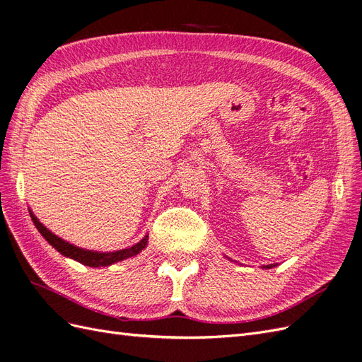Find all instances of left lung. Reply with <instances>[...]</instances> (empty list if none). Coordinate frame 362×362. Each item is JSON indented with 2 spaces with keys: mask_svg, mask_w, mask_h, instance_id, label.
Listing matches in <instances>:
<instances>
[{
  "mask_svg": "<svg viewBox=\"0 0 362 362\" xmlns=\"http://www.w3.org/2000/svg\"><path fill=\"white\" fill-rule=\"evenodd\" d=\"M276 266V263L275 264H267V266H263V267H266V269H271V267H275Z\"/></svg>",
  "mask_w": 362,
  "mask_h": 362,
  "instance_id": "obj_1",
  "label": "left lung"
}]
</instances>
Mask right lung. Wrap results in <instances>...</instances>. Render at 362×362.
Segmentation results:
<instances>
[{
	"label": "right lung",
	"mask_w": 362,
	"mask_h": 362,
	"mask_svg": "<svg viewBox=\"0 0 362 362\" xmlns=\"http://www.w3.org/2000/svg\"><path fill=\"white\" fill-rule=\"evenodd\" d=\"M30 216L33 219L34 226L39 230L40 235L48 240V243H51L52 247L63 254L64 257H71L79 263H83L86 266L90 267H102V266H110L112 263H117L122 262L124 259H129L134 257V255L141 252L146 247H147V239L148 236H144L141 240L138 243H135L134 247L131 248H126V250H120V251H114V252H98V251H90V250H83V248H78L75 245L69 243L66 240H63L62 238L55 236L51 230L46 228L40 221L33 215V212L30 211Z\"/></svg>",
	"instance_id": "obj_1"
}]
</instances>
